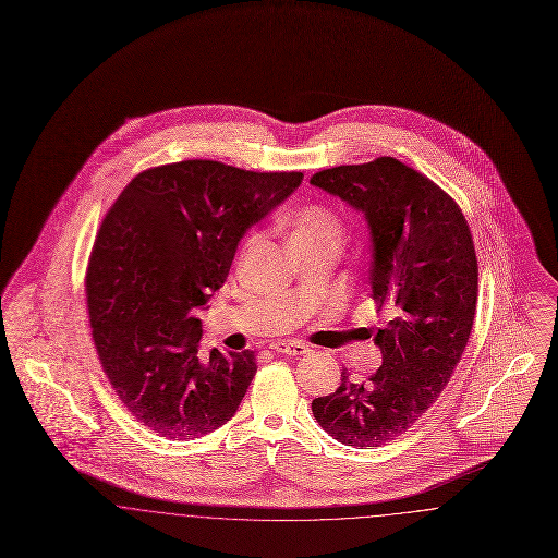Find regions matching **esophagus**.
Segmentation results:
<instances>
[{"instance_id":"34e87169","label":"esophagus","mask_w":558,"mask_h":558,"mask_svg":"<svg viewBox=\"0 0 558 558\" xmlns=\"http://www.w3.org/2000/svg\"><path fill=\"white\" fill-rule=\"evenodd\" d=\"M271 349L278 353H289V355H305L312 351V347L299 343V341H276V343H271Z\"/></svg>"}]
</instances>
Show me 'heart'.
Wrapping results in <instances>:
<instances>
[{
	"label": "heart",
	"instance_id": "obj_1",
	"mask_svg": "<svg viewBox=\"0 0 558 558\" xmlns=\"http://www.w3.org/2000/svg\"><path fill=\"white\" fill-rule=\"evenodd\" d=\"M343 239H345V223L337 213L328 207L305 205V207L291 213V217H289L291 251L303 248V246H316V244H328L339 251ZM255 240H257V232L248 234L244 240V248H248Z\"/></svg>",
	"mask_w": 558,
	"mask_h": 558
}]
</instances>
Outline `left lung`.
<instances>
[{
  "label": "left lung",
  "mask_w": 558,
  "mask_h": 558,
  "mask_svg": "<svg viewBox=\"0 0 558 558\" xmlns=\"http://www.w3.org/2000/svg\"><path fill=\"white\" fill-rule=\"evenodd\" d=\"M310 184L364 213L372 296L391 310L374 335L376 374L353 383L343 372L335 393L312 401L330 437L372 450L416 425L450 383L477 310L475 244L450 194L393 157L324 169Z\"/></svg>",
  "instance_id": "left-lung-1"
}]
</instances>
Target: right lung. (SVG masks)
Listing matches in <instances>:
<instances>
[{
	"label": "right lung",
	"mask_w": 558,
	"mask_h": 558,
	"mask_svg": "<svg viewBox=\"0 0 558 558\" xmlns=\"http://www.w3.org/2000/svg\"><path fill=\"white\" fill-rule=\"evenodd\" d=\"M303 173H257L217 160L142 171L107 213L85 294L92 337L114 393L165 439L226 425L255 372V353H201V319L246 230L299 187Z\"/></svg>",
	"instance_id": "obj_1"
}]
</instances>
